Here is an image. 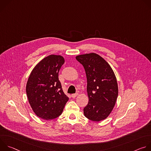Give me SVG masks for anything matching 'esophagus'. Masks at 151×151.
Returning a JSON list of instances; mask_svg holds the SVG:
<instances>
[{
    "label": "esophagus",
    "instance_id": "obj_1",
    "mask_svg": "<svg viewBox=\"0 0 151 151\" xmlns=\"http://www.w3.org/2000/svg\"><path fill=\"white\" fill-rule=\"evenodd\" d=\"M78 93H75V94H72L71 96H72V98H75V97H76V96H78Z\"/></svg>",
    "mask_w": 151,
    "mask_h": 151
}]
</instances>
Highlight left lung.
I'll list each match as a JSON object with an SVG mask.
<instances>
[{
	"label": "left lung",
	"instance_id": "1",
	"mask_svg": "<svg viewBox=\"0 0 151 151\" xmlns=\"http://www.w3.org/2000/svg\"><path fill=\"white\" fill-rule=\"evenodd\" d=\"M76 59L83 66L87 79L88 104L83 109L86 118L100 121L112 112L118 95L115 73L101 57L95 53L79 55Z\"/></svg>",
	"mask_w": 151,
	"mask_h": 151
}]
</instances>
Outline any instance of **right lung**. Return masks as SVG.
<instances>
[{
	"mask_svg": "<svg viewBox=\"0 0 151 151\" xmlns=\"http://www.w3.org/2000/svg\"><path fill=\"white\" fill-rule=\"evenodd\" d=\"M64 63L62 56L50 55L37 64L28 79L29 102L35 114L44 119L59 116L69 100L58 79V72Z\"/></svg>",
	"mask_w": 151,
	"mask_h": 151,
	"instance_id": "obj_1",
	"label": "right lung"
}]
</instances>
